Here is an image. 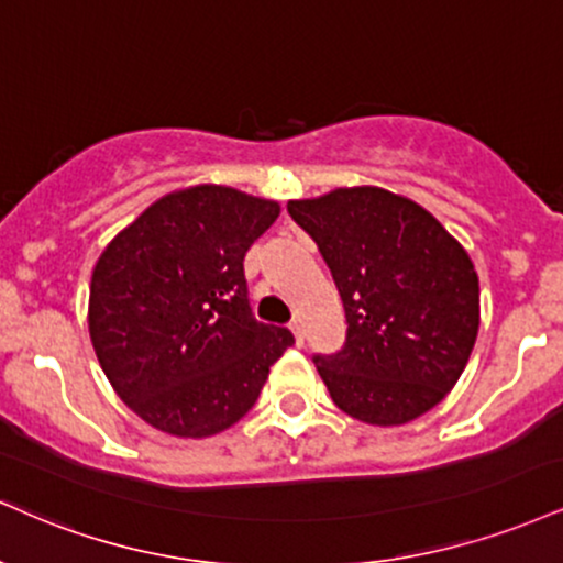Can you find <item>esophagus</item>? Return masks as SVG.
<instances>
[{
    "label": "esophagus",
    "instance_id": "1",
    "mask_svg": "<svg viewBox=\"0 0 563 563\" xmlns=\"http://www.w3.org/2000/svg\"><path fill=\"white\" fill-rule=\"evenodd\" d=\"M290 330H294V335H296V343H299V346H303V324L296 320V322H290Z\"/></svg>",
    "mask_w": 563,
    "mask_h": 563
}]
</instances>
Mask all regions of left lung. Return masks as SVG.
<instances>
[{
  "mask_svg": "<svg viewBox=\"0 0 563 563\" xmlns=\"http://www.w3.org/2000/svg\"><path fill=\"white\" fill-rule=\"evenodd\" d=\"M328 262L349 320L346 346L317 356L341 411L398 428L449 396L479 330L466 249L409 196L351 186L288 201Z\"/></svg>",
  "mask_w": 563,
  "mask_h": 563,
  "instance_id": "obj_1",
  "label": "left lung"
}]
</instances>
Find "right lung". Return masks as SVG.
<instances>
[{
    "label": "right lung",
    "mask_w": 563,
    "mask_h": 563,
    "mask_svg": "<svg viewBox=\"0 0 563 563\" xmlns=\"http://www.w3.org/2000/svg\"><path fill=\"white\" fill-rule=\"evenodd\" d=\"M275 199L199 183L159 196L107 243L88 290V335L107 380L154 430L212 438L260 398L294 346L246 299L243 256Z\"/></svg>",
    "instance_id": "1"
}]
</instances>
